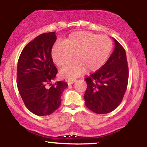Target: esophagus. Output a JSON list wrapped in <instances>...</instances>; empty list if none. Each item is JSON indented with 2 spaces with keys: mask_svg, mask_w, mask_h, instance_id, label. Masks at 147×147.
I'll list each match as a JSON object with an SVG mask.
<instances>
[{
  "mask_svg": "<svg viewBox=\"0 0 147 147\" xmlns=\"http://www.w3.org/2000/svg\"><path fill=\"white\" fill-rule=\"evenodd\" d=\"M75 81H76V80H66V82H67V84H68V85L72 84L74 82H75Z\"/></svg>",
  "mask_w": 147,
  "mask_h": 147,
  "instance_id": "esophagus-1",
  "label": "esophagus"
}]
</instances>
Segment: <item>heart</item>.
<instances>
[{
  "label": "heart",
  "instance_id": "heart-1",
  "mask_svg": "<svg viewBox=\"0 0 147 147\" xmlns=\"http://www.w3.org/2000/svg\"><path fill=\"white\" fill-rule=\"evenodd\" d=\"M112 49L111 40L105 35L88 31H77L69 35L63 41H57L51 49V59L56 65L63 66L74 57L75 60L61 70L63 77L74 79L82 75L86 67L91 71L100 68Z\"/></svg>",
  "mask_w": 147,
  "mask_h": 147
}]
</instances>
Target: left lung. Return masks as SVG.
I'll return each instance as SVG.
<instances>
[{
  "mask_svg": "<svg viewBox=\"0 0 147 147\" xmlns=\"http://www.w3.org/2000/svg\"><path fill=\"white\" fill-rule=\"evenodd\" d=\"M114 50L105 64L85 79V105L92 112L102 114L112 112L121 102L128 82L126 54L113 38Z\"/></svg>",
  "mask_w": 147,
  "mask_h": 147,
  "instance_id": "1",
  "label": "left lung"
}]
</instances>
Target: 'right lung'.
<instances>
[{"instance_id": "obj_1", "label": "right lung", "mask_w": 147, "mask_h": 147, "mask_svg": "<svg viewBox=\"0 0 147 147\" xmlns=\"http://www.w3.org/2000/svg\"><path fill=\"white\" fill-rule=\"evenodd\" d=\"M56 40L55 32L38 35L26 45L19 58L17 88L26 107L35 115H49L56 111L67 86L65 82L50 84L58 72L51 55Z\"/></svg>"}]
</instances>
